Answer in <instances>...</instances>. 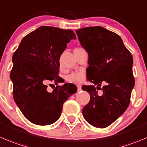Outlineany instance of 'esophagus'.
Masks as SVG:
<instances>
[{"label": "esophagus", "instance_id": "34e87169", "mask_svg": "<svg viewBox=\"0 0 147 147\" xmlns=\"http://www.w3.org/2000/svg\"><path fill=\"white\" fill-rule=\"evenodd\" d=\"M77 88H78V92H79V91H80L81 90H82V86H81V85H79V84H78V85H77Z\"/></svg>", "mask_w": 147, "mask_h": 147}]
</instances>
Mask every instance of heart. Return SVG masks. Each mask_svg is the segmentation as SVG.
I'll return each mask as SVG.
<instances>
[{
    "label": "heart",
    "mask_w": 147,
    "mask_h": 147,
    "mask_svg": "<svg viewBox=\"0 0 147 147\" xmlns=\"http://www.w3.org/2000/svg\"><path fill=\"white\" fill-rule=\"evenodd\" d=\"M84 73L83 72H78L72 73L67 77V80L70 82H81L83 80Z\"/></svg>",
    "instance_id": "heart-1"
}]
</instances>
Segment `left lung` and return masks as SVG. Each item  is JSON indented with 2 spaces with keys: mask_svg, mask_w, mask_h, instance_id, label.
<instances>
[{
  "mask_svg": "<svg viewBox=\"0 0 147 147\" xmlns=\"http://www.w3.org/2000/svg\"><path fill=\"white\" fill-rule=\"evenodd\" d=\"M76 34L88 53L87 78L94 84L82 87L90 95L82 115L92 126L105 128L119 119L130 103L135 83L133 57L121 38L103 27H85L76 30ZM102 82L107 84L101 89ZM98 88L103 90L102 95L97 94Z\"/></svg>",
  "mask_w": 147,
  "mask_h": 147,
  "instance_id": "obj_1",
  "label": "left lung"
}]
</instances>
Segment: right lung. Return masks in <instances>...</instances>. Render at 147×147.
I'll return each mask as SVG.
<instances>
[{
    "mask_svg": "<svg viewBox=\"0 0 147 147\" xmlns=\"http://www.w3.org/2000/svg\"><path fill=\"white\" fill-rule=\"evenodd\" d=\"M75 39L72 30L41 26L24 36L14 52L10 75L13 99L31 123L41 126L55 123L60 117L64 102L77 92L72 83L57 85L62 82L59 58L67 44ZM47 83L57 85L52 93L46 90Z\"/></svg>",
    "mask_w": 147,
    "mask_h": 147,
    "instance_id": "add662e5",
    "label": "right lung"
}]
</instances>
